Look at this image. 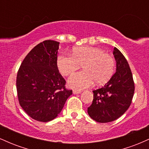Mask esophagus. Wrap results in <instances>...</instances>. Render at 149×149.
<instances>
[{
  "mask_svg": "<svg viewBox=\"0 0 149 149\" xmlns=\"http://www.w3.org/2000/svg\"><path fill=\"white\" fill-rule=\"evenodd\" d=\"M81 91H78V90H73V93L74 95H77V94H80L81 93Z\"/></svg>",
  "mask_w": 149,
  "mask_h": 149,
  "instance_id": "34e87169",
  "label": "esophagus"
}]
</instances>
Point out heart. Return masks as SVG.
I'll use <instances>...</instances> for the list:
<instances>
[{"instance_id":"heart-1","label":"heart","mask_w":149,"mask_h":149,"mask_svg":"<svg viewBox=\"0 0 149 149\" xmlns=\"http://www.w3.org/2000/svg\"><path fill=\"white\" fill-rule=\"evenodd\" d=\"M83 65V71L73 74L68 80L70 88L83 90L93 84L106 83L112 76L115 68L113 57L103 49L81 46L73 49L71 55L61 54L57 59V66L63 76H69Z\"/></svg>"}]
</instances>
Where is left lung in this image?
<instances>
[{"label": "left lung", "mask_w": 149, "mask_h": 149, "mask_svg": "<svg viewBox=\"0 0 149 149\" xmlns=\"http://www.w3.org/2000/svg\"><path fill=\"white\" fill-rule=\"evenodd\" d=\"M116 73L102 88L94 90L93 101L88 113L90 117L101 123H109L123 115L130 106L134 84L130 68L125 57L114 47Z\"/></svg>", "instance_id": "1"}]
</instances>
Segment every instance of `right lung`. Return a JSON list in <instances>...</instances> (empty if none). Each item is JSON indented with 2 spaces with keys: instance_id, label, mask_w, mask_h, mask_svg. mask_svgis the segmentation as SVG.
<instances>
[{
  "instance_id": "1",
  "label": "right lung",
  "mask_w": 149,
  "mask_h": 149,
  "mask_svg": "<svg viewBox=\"0 0 149 149\" xmlns=\"http://www.w3.org/2000/svg\"><path fill=\"white\" fill-rule=\"evenodd\" d=\"M59 42L47 40L26 56L17 76L19 104L31 118L49 122L57 118L72 90L59 73L57 59Z\"/></svg>"
}]
</instances>
